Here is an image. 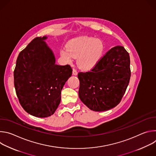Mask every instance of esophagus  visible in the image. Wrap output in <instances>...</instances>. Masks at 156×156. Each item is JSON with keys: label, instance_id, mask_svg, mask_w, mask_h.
Returning <instances> with one entry per match:
<instances>
[{"label": "esophagus", "instance_id": "obj_1", "mask_svg": "<svg viewBox=\"0 0 156 156\" xmlns=\"http://www.w3.org/2000/svg\"><path fill=\"white\" fill-rule=\"evenodd\" d=\"M77 74H78V72H77L76 70L73 68V75H77Z\"/></svg>", "mask_w": 156, "mask_h": 156}]
</instances>
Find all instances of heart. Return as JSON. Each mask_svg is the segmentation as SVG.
Wrapping results in <instances>:
<instances>
[{
  "label": "heart",
  "mask_w": 156,
  "mask_h": 156,
  "mask_svg": "<svg viewBox=\"0 0 156 156\" xmlns=\"http://www.w3.org/2000/svg\"><path fill=\"white\" fill-rule=\"evenodd\" d=\"M67 49L60 51L62 57L69 63L77 57V65L83 70H90L100 60L104 50L102 42L94 37L83 36L70 41Z\"/></svg>",
  "instance_id": "heart-1"
}]
</instances>
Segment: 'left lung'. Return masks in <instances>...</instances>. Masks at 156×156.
I'll use <instances>...</instances> for the list:
<instances>
[{
	"mask_svg": "<svg viewBox=\"0 0 156 156\" xmlns=\"http://www.w3.org/2000/svg\"><path fill=\"white\" fill-rule=\"evenodd\" d=\"M131 76L128 52L121 46L110 49L86 72H79V98L92 110L112 108L121 101Z\"/></svg>",
	"mask_w": 156,
	"mask_h": 156,
	"instance_id": "8db88e82",
	"label": "left lung"
}]
</instances>
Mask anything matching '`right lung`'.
Instances as JSON below:
<instances>
[{
  "label": "right lung",
  "instance_id": "add662e5",
  "mask_svg": "<svg viewBox=\"0 0 156 156\" xmlns=\"http://www.w3.org/2000/svg\"><path fill=\"white\" fill-rule=\"evenodd\" d=\"M32 40L16 59L14 86L21 107L31 115L44 118L54 114L61 91L72 76L69 65H56L52 51L44 40Z\"/></svg>",
  "mask_w": 156,
  "mask_h": 156
}]
</instances>
